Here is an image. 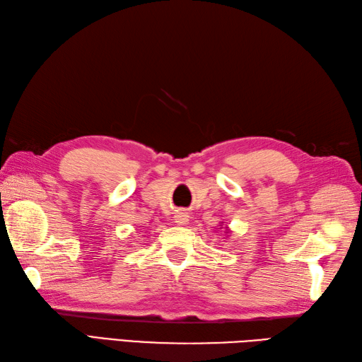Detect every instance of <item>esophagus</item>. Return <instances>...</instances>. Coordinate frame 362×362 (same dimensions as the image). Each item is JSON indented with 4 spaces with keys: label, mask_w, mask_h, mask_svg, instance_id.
<instances>
[{
    "label": "esophagus",
    "mask_w": 362,
    "mask_h": 362,
    "mask_svg": "<svg viewBox=\"0 0 362 362\" xmlns=\"http://www.w3.org/2000/svg\"><path fill=\"white\" fill-rule=\"evenodd\" d=\"M188 213H185L183 209H180V211H177L175 213V216H174V222L177 223V225H187L188 223Z\"/></svg>",
    "instance_id": "obj_1"
}]
</instances>
